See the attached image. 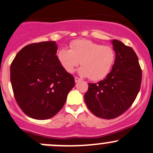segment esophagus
<instances>
[{
  "label": "esophagus",
  "instance_id": "obj_1",
  "mask_svg": "<svg viewBox=\"0 0 153 153\" xmlns=\"http://www.w3.org/2000/svg\"><path fill=\"white\" fill-rule=\"evenodd\" d=\"M81 81V78H78V77H75V82H79V81Z\"/></svg>",
  "mask_w": 153,
  "mask_h": 153
}]
</instances>
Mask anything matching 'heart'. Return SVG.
Here are the masks:
<instances>
[{
	"label": "heart",
	"instance_id": "b5f03b06",
	"mask_svg": "<svg viewBox=\"0 0 153 153\" xmlns=\"http://www.w3.org/2000/svg\"><path fill=\"white\" fill-rule=\"evenodd\" d=\"M116 58V53L110 45H102L89 39H77L70 43V49L61 48L57 52V59L63 69L72 73L75 68L82 65L78 73L99 81L108 75Z\"/></svg>",
	"mask_w": 153,
	"mask_h": 153
}]
</instances>
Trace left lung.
Returning a JSON list of instances; mask_svg holds the SVG:
<instances>
[{"label": "left lung", "mask_w": 153, "mask_h": 153, "mask_svg": "<svg viewBox=\"0 0 153 153\" xmlns=\"http://www.w3.org/2000/svg\"><path fill=\"white\" fill-rule=\"evenodd\" d=\"M116 58L112 69L102 81L89 83L84 95L87 108L95 116L111 120L120 116L135 100L140 88L142 70L137 54L129 46L112 40Z\"/></svg>", "instance_id": "obj_1"}]
</instances>
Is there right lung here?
I'll use <instances>...</instances> for the list:
<instances>
[{
	"mask_svg": "<svg viewBox=\"0 0 153 153\" xmlns=\"http://www.w3.org/2000/svg\"><path fill=\"white\" fill-rule=\"evenodd\" d=\"M54 41L32 43L19 51L10 66L15 99L24 113L36 120L53 117L75 86L57 56Z\"/></svg>",
	"mask_w": 153,
	"mask_h": 153,
	"instance_id": "right-lung-1",
	"label": "right lung"
}]
</instances>
